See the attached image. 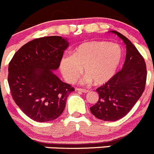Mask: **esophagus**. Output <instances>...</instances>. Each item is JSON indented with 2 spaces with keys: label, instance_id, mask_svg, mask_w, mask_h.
I'll list each match as a JSON object with an SVG mask.
<instances>
[{
  "label": "esophagus",
  "instance_id": "esophagus-1",
  "mask_svg": "<svg viewBox=\"0 0 154 154\" xmlns=\"http://www.w3.org/2000/svg\"><path fill=\"white\" fill-rule=\"evenodd\" d=\"M76 90H77V91L82 92V93H88L89 92L88 90H86V89H82V88H76Z\"/></svg>",
  "mask_w": 154,
  "mask_h": 154
}]
</instances>
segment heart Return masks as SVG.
Returning a JSON list of instances; mask_svg holds the SVG:
<instances>
[{"instance_id": "obj_1", "label": "heart", "mask_w": 154, "mask_h": 154, "mask_svg": "<svg viewBox=\"0 0 154 154\" xmlns=\"http://www.w3.org/2000/svg\"><path fill=\"white\" fill-rule=\"evenodd\" d=\"M123 59L122 48L106 41H89L81 43L73 54H65L60 61V70L65 80L74 83L84 67L87 74L84 82L102 85L109 81L117 72Z\"/></svg>"}]
</instances>
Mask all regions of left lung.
<instances>
[{
    "label": "left lung",
    "mask_w": 154,
    "mask_h": 154,
    "mask_svg": "<svg viewBox=\"0 0 154 154\" xmlns=\"http://www.w3.org/2000/svg\"><path fill=\"white\" fill-rule=\"evenodd\" d=\"M126 45L122 69L107 83L97 89L99 100L90 107L97 119L114 122L128 114L144 91L146 68L144 59L136 47L119 32L112 31Z\"/></svg>",
    "instance_id": "left-lung-1"
}]
</instances>
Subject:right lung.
Returning a JSON list of instances; mask_svg holds the SVG:
<instances>
[{"mask_svg": "<svg viewBox=\"0 0 154 154\" xmlns=\"http://www.w3.org/2000/svg\"><path fill=\"white\" fill-rule=\"evenodd\" d=\"M68 45L67 39L57 35L35 38L23 45L10 61L8 84L13 99L35 122L59 117L67 97L74 91L53 72Z\"/></svg>", "mask_w": 154, "mask_h": 154, "instance_id": "obj_1", "label": "right lung"}]
</instances>
